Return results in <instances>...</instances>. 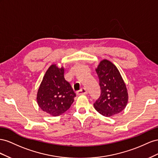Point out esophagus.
<instances>
[{"instance_id":"34e87169","label":"esophagus","mask_w":158,"mask_h":158,"mask_svg":"<svg viewBox=\"0 0 158 158\" xmlns=\"http://www.w3.org/2000/svg\"><path fill=\"white\" fill-rule=\"evenodd\" d=\"M77 94L78 95H81V94H88V91L87 90V89L85 88H83L80 90V91L77 92Z\"/></svg>"}]
</instances>
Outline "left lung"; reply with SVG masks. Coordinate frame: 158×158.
Instances as JSON below:
<instances>
[{
  "label": "left lung",
  "instance_id": "left-lung-1",
  "mask_svg": "<svg viewBox=\"0 0 158 158\" xmlns=\"http://www.w3.org/2000/svg\"><path fill=\"white\" fill-rule=\"evenodd\" d=\"M95 70L101 93L94 103V109L106 117L120 113L127 105L128 94L118 69L111 61L103 60Z\"/></svg>",
  "mask_w": 158,
  "mask_h": 158
}]
</instances>
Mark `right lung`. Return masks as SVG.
I'll return each instance as SVG.
<instances>
[{
	"instance_id": "1",
	"label": "right lung",
	"mask_w": 158,
	"mask_h": 158,
	"mask_svg": "<svg viewBox=\"0 0 158 158\" xmlns=\"http://www.w3.org/2000/svg\"><path fill=\"white\" fill-rule=\"evenodd\" d=\"M76 94L64 78V67L52 64L45 73L37 93V102L44 112L53 116L68 110Z\"/></svg>"
}]
</instances>
